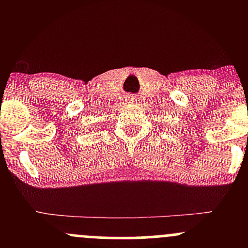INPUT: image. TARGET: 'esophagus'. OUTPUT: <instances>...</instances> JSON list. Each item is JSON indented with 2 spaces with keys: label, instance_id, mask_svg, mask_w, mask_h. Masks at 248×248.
I'll use <instances>...</instances> for the list:
<instances>
[{
  "label": "esophagus",
  "instance_id": "1",
  "mask_svg": "<svg viewBox=\"0 0 248 248\" xmlns=\"http://www.w3.org/2000/svg\"><path fill=\"white\" fill-rule=\"evenodd\" d=\"M136 96H134V94H128V96H127V102H128V103H134V102H136Z\"/></svg>",
  "mask_w": 248,
  "mask_h": 248
}]
</instances>
